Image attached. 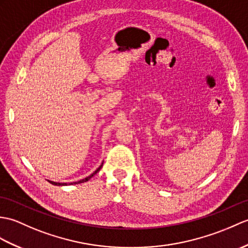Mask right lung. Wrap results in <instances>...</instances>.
Listing matches in <instances>:
<instances>
[{
	"mask_svg": "<svg viewBox=\"0 0 248 248\" xmlns=\"http://www.w3.org/2000/svg\"><path fill=\"white\" fill-rule=\"evenodd\" d=\"M102 165H103V163L99 166V168H97L96 169V171H94L93 173H92L91 175H89L88 177H85V178H82V180H80V181H78V182H73V183H68V185H76V184H81V183H84V182H88L89 180H91L92 177H93L98 171H99L100 169H101V167H102ZM50 184H53V185H56V186H66L67 184L66 183H56V182H51V181H48Z\"/></svg>",
	"mask_w": 248,
	"mask_h": 248,
	"instance_id": "obj_1",
	"label": "right lung"
}]
</instances>
